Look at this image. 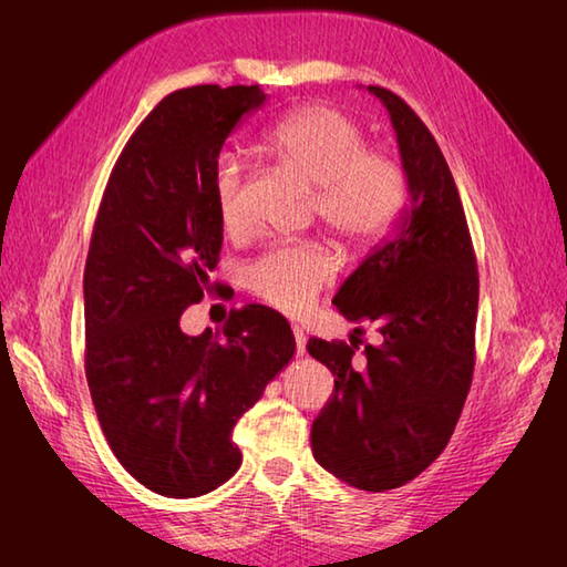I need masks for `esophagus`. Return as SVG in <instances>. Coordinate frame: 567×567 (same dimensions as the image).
Wrapping results in <instances>:
<instances>
[{"instance_id":"esophagus-1","label":"esophagus","mask_w":567,"mask_h":567,"mask_svg":"<svg viewBox=\"0 0 567 567\" xmlns=\"http://www.w3.org/2000/svg\"><path fill=\"white\" fill-rule=\"evenodd\" d=\"M295 333V348H297V355H305L307 353V336L299 327H292Z\"/></svg>"}]
</instances>
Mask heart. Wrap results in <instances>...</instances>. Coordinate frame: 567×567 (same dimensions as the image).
Masks as SVG:
<instances>
[{"instance_id":"heart-1","label":"heart","mask_w":567,"mask_h":567,"mask_svg":"<svg viewBox=\"0 0 567 567\" xmlns=\"http://www.w3.org/2000/svg\"><path fill=\"white\" fill-rule=\"evenodd\" d=\"M262 155L311 185V212L343 248H365L390 231L400 216L409 177L402 161L370 148L365 131L333 104H309L258 141ZM212 197L226 234L246 228L244 167L221 158L214 167ZM333 260L315 244L277 246L246 270L248 290L282 315H302L333 280Z\"/></svg>"}]
</instances>
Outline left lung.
<instances>
[{"instance_id":"8db88e82","label":"left lung","mask_w":567,"mask_h":567,"mask_svg":"<svg viewBox=\"0 0 567 567\" xmlns=\"http://www.w3.org/2000/svg\"><path fill=\"white\" fill-rule=\"evenodd\" d=\"M392 116L412 207L333 297L380 341L309 339L333 372V394L311 426L321 467L368 492L406 485L449 443L475 370L477 262L461 195L436 138L394 92L370 84Z\"/></svg>"}]
</instances>
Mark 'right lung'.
Listing matches in <instances>:
<instances>
[{
  "label": "right lung",
  "mask_w": 567,
  "mask_h": 567,
  "mask_svg": "<svg viewBox=\"0 0 567 567\" xmlns=\"http://www.w3.org/2000/svg\"><path fill=\"white\" fill-rule=\"evenodd\" d=\"M258 84L177 90L143 118L106 183L84 265V372L106 441L141 485L199 497L240 467L234 426L295 355L290 323L250 305L224 339L187 336L224 228L212 179Z\"/></svg>",
  "instance_id": "1"
}]
</instances>
